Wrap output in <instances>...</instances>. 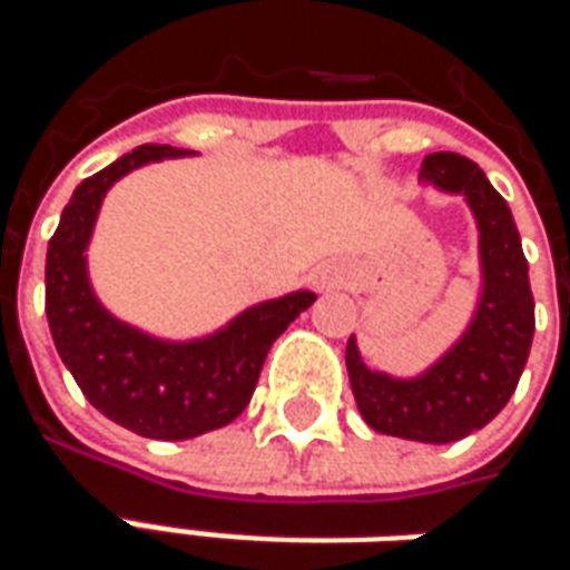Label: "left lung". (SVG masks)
<instances>
[{"label": "left lung", "mask_w": 570, "mask_h": 570, "mask_svg": "<svg viewBox=\"0 0 570 570\" xmlns=\"http://www.w3.org/2000/svg\"><path fill=\"white\" fill-rule=\"evenodd\" d=\"M421 176L464 195L479 223L482 298L464 338L421 379L400 382L366 370L354 335L345 363L363 421L379 433L419 442H454L485 428L513 396L534 338V296L513 213L476 164L458 151H433Z\"/></svg>", "instance_id": "1"}]
</instances>
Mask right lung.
Returning a JSON list of instances; mask_svg holds the SVG:
<instances>
[{
  "label": "right lung",
  "instance_id": "obj_1",
  "mask_svg": "<svg viewBox=\"0 0 570 570\" xmlns=\"http://www.w3.org/2000/svg\"><path fill=\"white\" fill-rule=\"evenodd\" d=\"M186 155L174 146H140L88 176L63 207L45 262V314L60 360L94 409L149 440H191L225 428L247 409L274 338L314 302L289 293L244 311L223 333L200 342H158L116 321L94 298L85 247L106 188L134 167Z\"/></svg>",
  "mask_w": 570,
  "mask_h": 570
}]
</instances>
